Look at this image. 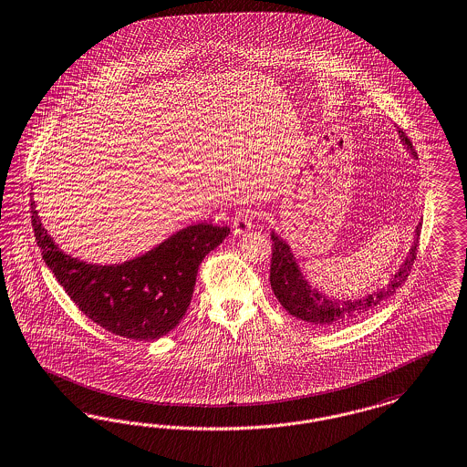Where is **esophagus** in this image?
Here are the masks:
<instances>
[{
  "instance_id": "34e87169",
  "label": "esophagus",
  "mask_w": 467,
  "mask_h": 467,
  "mask_svg": "<svg viewBox=\"0 0 467 467\" xmlns=\"http://www.w3.org/2000/svg\"><path fill=\"white\" fill-rule=\"evenodd\" d=\"M254 227V215L250 212H243L238 213L233 221V229H234V234H246L248 231H252Z\"/></svg>"
}]
</instances>
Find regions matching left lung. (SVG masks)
I'll return each instance as SVG.
<instances>
[{"label":"left lung","instance_id":"left-lung-1","mask_svg":"<svg viewBox=\"0 0 467 467\" xmlns=\"http://www.w3.org/2000/svg\"><path fill=\"white\" fill-rule=\"evenodd\" d=\"M396 131L401 144L410 152L411 158H417V152L413 150L409 137L400 129H396ZM420 227L422 224L419 223L411 236V246L407 257L400 264L396 273L389 276V280L382 288L373 290L365 297L344 300L323 294L319 288L313 286L311 281L304 276L290 243L283 240L278 233L271 231V240H273V259H271V275H269L271 288L276 299L280 300L281 306L292 317H299L306 323H311L317 327H328V328L349 323L363 315H368V311L375 309V306H379L382 300L389 299L405 283L413 265V259L417 255Z\"/></svg>","mask_w":467,"mask_h":467}]
</instances>
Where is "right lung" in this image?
<instances>
[{"mask_svg":"<svg viewBox=\"0 0 467 467\" xmlns=\"http://www.w3.org/2000/svg\"><path fill=\"white\" fill-rule=\"evenodd\" d=\"M31 223L41 257L83 315L114 336L154 340L187 313L198 267L229 236L227 225L206 223L175 231L142 255L97 264L66 254L41 224L31 198Z\"/></svg>","mask_w":467,"mask_h":467,"instance_id":"right-lung-1","label":"right lung"}]
</instances>
